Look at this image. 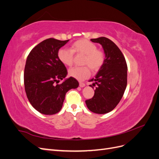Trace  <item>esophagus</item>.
I'll list each match as a JSON object with an SVG mask.
<instances>
[{"instance_id": "34e87169", "label": "esophagus", "mask_w": 159, "mask_h": 159, "mask_svg": "<svg viewBox=\"0 0 159 159\" xmlns=\"http://www.w3.org/2000/svg\"><path fill=\"white\" fill-rule=\"evenodd\" d=\"M85 84L84 83H83V82H80V87L84 88V87H85Z\"/></svg>"}]
</instances>
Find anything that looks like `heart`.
Returning <instances> with one entry per match:
<instances>
[{"label":"heart","mask_w":159,"mask_h":159,"mask_svg":"<svg viewBox=\"0 0 159 159\" xmlns=\"http://www.w3.org/2000/svg\"><path fill=\"white\" fill-rule=\"evenodd\" d=\"M74 54L84 55L81 64L87 65L69 70V75L78 80H83L88 78L91 74L89 67L93 71H96L102 68L104 64L103 52L98 50L97 46L88 40L81 39L75 41L71 45L70 50L60 49L57 53V57L64 65L71 66L74 62Z\"/></svg>","instance_id":"heart-1"}]
</instances>
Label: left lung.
Wrapping results in <instances>:
<instances>
[{"instance_id":"8db88e82","label":"left lung","mask_w":159,"mask_h":159,"mask_svg":"<svg viewBox=\"0 0 159 159\" xmlns=\"http://www.w3.org/2000/svg\"><path fill=\"white\" fill-rule=\"evenodd\" d=\"M102 46L104 64L95 78L89 80L95 84L93 97L85 101L88 108L95 113H109L117 106L125 91L127 84V66L121 51L115 43L105 37L91 39Z\"/></svg>"}]
</instances>
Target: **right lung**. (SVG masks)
I'll use <instances>...</instances> for the list:
<instances>
[{"instance_id":"right-lung-1","label":"right lung","mask_w":159,"mask_h":159,"mask_svg":"<svg viewBox=\"0 0 159 159\" xmlns=\"http://www.w3.org/2000/svg\"><path fill=\"white\" fill-rule=\"evenodd\" d=\"M68 41L48 38L34 48L27 57L24 73L25 91L32 107L42 114L58 113L66 93L79 86L72 77L58 84L68 71L57 53Z\"/></svg>"}]
</instances>
